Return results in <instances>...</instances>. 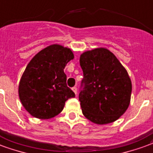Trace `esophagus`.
Returning <instances> with one entry per match:
<instances>
[{
  "mask_svg": "<svg viewBox=\"0 0 153 153\" xmlns=\"http://www.w3.org/2000/svg\"><path fill=\"white\" fill-rule=\"evenodd\" d=\"M72 89V91L74 92L76 95V94H77V88H76V87H73Z\"/></svg>",
  "mask_w": 153,
  "mask_h": 153,
  "instance_id": "esophagus-1",
  "label": "esophagus"
}]
</instances>
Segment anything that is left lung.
<instances>
[{
  "label": "left lung",
  "instance_id": "1",
  "mask_svg": "<svg viewBox=\"0 0 153 153\" xmlns=\"http://www.w3.org/2000/svg\"><path fill=\"white\" fill-rule=\"evenodd\" d=\"M84 89L79 94L82 113L99 125L119 119L131 102V81L127 70L106 48L86 51L80 56Z\"/></svg>",
  "mask_w": 153,
  "mask_h": 153
}]
</instances>
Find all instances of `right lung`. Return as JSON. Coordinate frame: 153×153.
<instances>
[{
  "label": "right lung",
  "mask_w": 153,
  "mask_h": 153,
  "mask_svg": "<svg viewBox=\"0 0 153 153\" xmlns=\"http://www.w3.org/2000/svg\"><path fill=\"white\" fill-rule=\"evenodd\" d=\"M74 58L72 50L59 44L42 49L32 58L21 77L18 95L30 115L49 119L58 115L75 94L66 84L64 69Z\"/></svg>",
  "instance_id": "1"
}]
</instances>
